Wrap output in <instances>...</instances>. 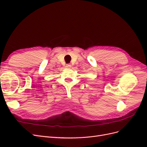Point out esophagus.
I'll list each match as a JSON object with an SVG mask.
<instances>
[{
  "mask_svg": "<svg viewBox=\"0 0 147 147\" xmlns=\"http://www.w3.org/2000/svg\"><path fill=\"white\" fill-rule=\"evenodd\" d=\"M71 67H72V65H71V64H66V67H67V68H70Z\"/></svg>",
  "mask_w": 147,
  "mask_h": 147,
  "instance_id": "obj_1",
  "label": "esophagus"
}]
</instances>
